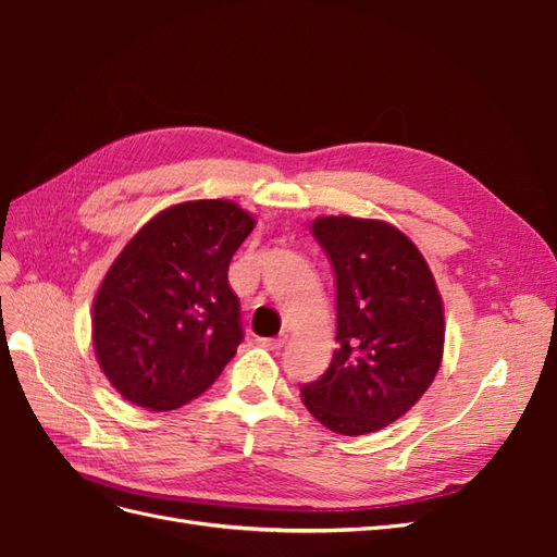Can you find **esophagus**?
<instances>
[{
	"label": "esophagus",
	"instance_id": "1",
	"mask_svg": "<svg viewBox=\"0 0 557 557\" xmlns=\"http://www.w3.org/2000/svg\"><path fill=\"white\" fill-rule=\"evenodd\" d=\"M285 339H288V336H285V334H278V336H267V339H260V344H262V346H267L269 350H278V348H283Z\"/></svg>",
	"mask_w": 557,
	"mask_h": 557
}]
</instances>
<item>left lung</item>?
<instances>
[{"mask_svg":"<svg viewBox=\"0 0 557 557\" xmlns=\"http://www.w3.org/2000/svg\"><path fill=\"white\" fill-rule=\"evenodd\" d=\"M336 276V350L299 387L309 413L339 434L393 423L440 372L444 309L428 262L404 234L350 215L311 225Z\"/></svg>","mask_w":557,"mask_h":557,"instance_id":"left-lung-1","label":"left lung"}]
</instances>
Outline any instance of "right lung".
Wrapping results in <instances>:
<instances>
[{
  "label": "right lung",
  "mask_w": 557,
  "mask_h": 557,
  "mask_svg": "<svg viewBox=\"0 0 557 557\" xmlns=\"http://www.w3.org/2000/svg\"><path fill=\"white\" fill-rule=\"evenodd\" d=\"M256 221L225 199L158 213L111 264L92 307L99 367L125 399L172 411L221 376L244 342L227 267Z\"/></svg>",
  "instance_id": "obj_1"
}]
</instances>
